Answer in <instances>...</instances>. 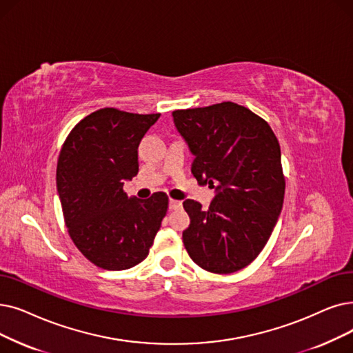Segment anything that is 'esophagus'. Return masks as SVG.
<instances>
[{
	"label": "esophagus",
	"instance_id": "34e87169",
	"mask_svg": "<svg viewBox=\"0 0 353 353\" xmlns=\"http://www.w3.org/2000/svg\"><path fill=\"white\" fill-rule=\"evenodd\" d=\"M168 208H170V210L180 209L181 208V202L180 201H174V199H170V201H168Z\"/></svg>",
	"mask_w": 353,
	"mask_h": 353
}]
</instances>
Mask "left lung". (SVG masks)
<instances>
[{"label":"left lung","mask_w":353,"mask_h":353,"mask_svg":"<svg viewBox=\"0 0 353 353\" xmlns=\"http://www.w3.org/2000/svg\"><path fill=\"white\" fill-rule=\"evenodd\" d=\"M194 160L192 174L214 189L209 209L188 199L183 243L206 271L231 274L263 251L281 213L285 181L277 137L267 122L234 102L173 112Z\"/></svg>","instance_id":"obj_1"}]
</instances>
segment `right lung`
<instances>
[{"label": "right lung", "instance_id": "right-lung-1", "mask_svg": "<svg viewBox=\"0 0 353 353\" xmlns=\"http://www.w3.org/2000/svg\"><path fill=\"white\" fill-rule=\"evenodd\" d=\"M160 114L115 108L92 112L60 151L56 185L69 235L78 250L105 270H128L148 255L168 208L157 192L147 201L122 190L139 173V144Z\"/></svg>", "mask_w": 353, "mask_h": 353}]
</instances>
